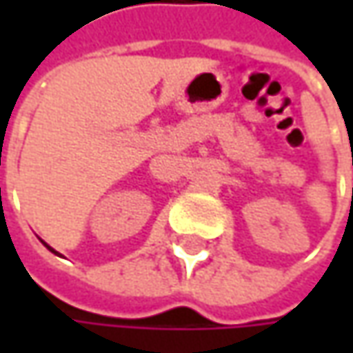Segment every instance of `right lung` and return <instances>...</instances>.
I'll return each instance as SVG.
<instances>
[{"instance_id":"obj_1","label":"right lung","mask_w":353,"mask_h":353,"mask_svg":"<svg viewBox=\"0 0 353 353\" xmlns=\"http://www.w3.org/2000/svg\"><path fill=\"white\" fill-rule=\"evenodd\" d=\"M45 245H47V243H45ZM47 248H48V245H47ZM48 250H50V251H52V253H57V251H54V250H52V248H48Z\"/></svg>"}]
</instances>
